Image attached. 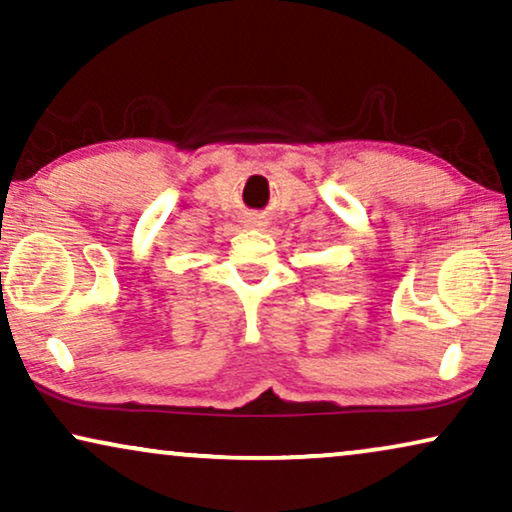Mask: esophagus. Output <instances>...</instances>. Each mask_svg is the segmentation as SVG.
I'll list each match as a JSON object with an SVG mask.
<instances>
[{"label":"esophagus","mask_w":512,"mask_h":512,"mask_svg":"<svg viewBox=\"0 0 512 512\" xmlns=\"http://www.w3.org/2000/svg\"><path fill=\"white\" fill-rule=\"evenodd\" d=\"M252 222H255V224H252V227H260V224H262V220H252Z\"/></svg>","instance_id":"obj_1"}]
</instances>
